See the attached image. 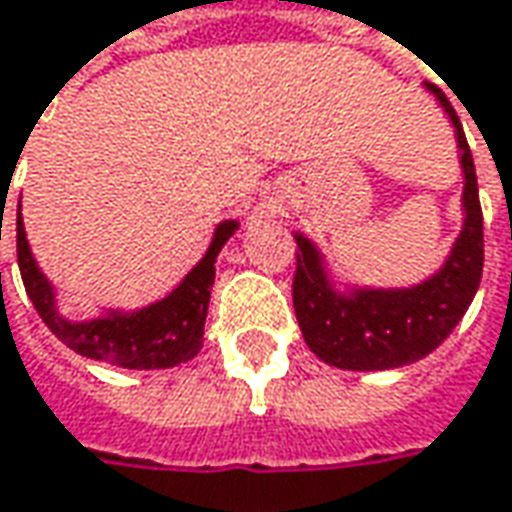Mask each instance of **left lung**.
I'll list each match as a JSON object with an SVG mask.
<instances>
[{
  "instance_id": "8db88e82",
  "label": "left lung",
  "mask_w": 512,
  "mask_h": 512,
  "mask_svg": "<svg viewBox=\"0 0 512 512\" xmlns=\"http://www.w3.org/2000/svg\"><path fill=\"white\" fill-rule=\"evenodd\" d=\"M427 90L439 99L456 128L464 170V227L442 270L413 287H356L353 293H336L322 265V253L296 233V319L307 347L322 362L342 370H390L424 359L453 333L482 282L484 222L476 165L453 105L436 85H427Z\"/></svg>"
}]
</instances>
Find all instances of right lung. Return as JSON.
Masks as SVG:
<instances>
[{
  "label": "right lung",
  "mask_w": 512,
  "mask_h": 512,
  "mask_svg": "<svg viewBox=\"0 0 512 512\" xmlns=\"http://www.w3.org/2000/svg\"><path fill=\"white\" fill-rule=\"evenodd\" d=\"M236 227L239 222H222L216 227L205 259L193 267L182 279V285L168 293L162 302H153L133 313L110 310L108 316H99L90 322H70L56 310V293L36 265L28 239H25L22 213H16V256H19V270H22V282H25L30 302L42 316V322L56 333V339H62L88 359L130 367V370H159V367L187 362L199 353L207 305H210V287L216 276L213 265Z\"/></svg>",
  "instance_id": "obj_1"
}]
</instances>
